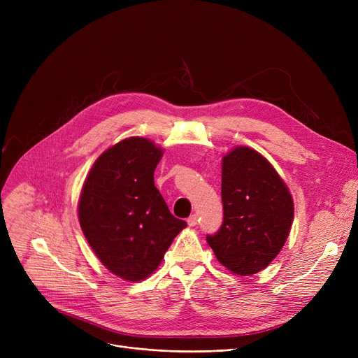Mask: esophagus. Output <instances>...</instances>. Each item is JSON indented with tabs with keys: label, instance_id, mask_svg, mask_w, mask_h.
<instances>
[{
	"label": "esophagus",
	"instance_id": "esophagus-1",
	"mask_svg": "<svg viewBox=\"0 0 358 358\" xmlns=\"http://www.w3.org/2000/svg\"><path fill=\"white\" fill-rule=\"evenodd\" d=\"M187 223H189V227H196V224H197V216L192 215L189 219H187Z\"/></svg>",
	"mask_w": 358,
	"mask_h": 358
}]
</instances>
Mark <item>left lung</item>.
<instances>
[{"instance_id":"1","label":"left lung","mask_w":358,"mask_h":358,"mask_svg":"<svg viewBox=\"0 0 358 358\" xmlns=\"http://www.w3.org/2000/svg\"><path fill=\"white\" fill-rule=\"evenodd\" d=\"M223 223L208 243L236 275L264 270L285 247L294 204L289 187L255 149L236 146L222 158Z\"/></svg>"}]
</instances>
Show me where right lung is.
<instances>
[{"instance_id":"1","label":"right lung","mask_w":358,"mask_h":358,"mask_svg":"<svg viewBox=\"0 0 358 358\" xmlns=\"http://www.w3.org/2000/svg\"><path fill=\"white\" fill-rule=\"evenodd\" d=\"M164 155L152 141L131 136L110 146L84 181L78 219L103 266L126 281L152 274L187 227L169 212L154 182Z\"/></svg>"}]
</instances>
